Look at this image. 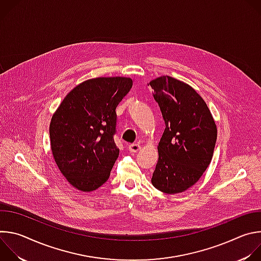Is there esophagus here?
Wrapping results in <instances>:
<instances>
[{"instance_id":"34e87169","label":"esophagus","mask_w":261,"mask_h":261,"mask_svg":"<svg viewBox=\"0 0 261 261\" xmlns=\"http://www.w3.org/2000/svg\"><path fill=\"white\" fill-rule=\"evenodd\" d=\"M140 146L141 145L139 143H130L128 145V148H129V151L131 153H136V152H138L140 150Z\"/></svg>"}]
</instances>
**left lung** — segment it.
<instances>
[{"label": "left lung", "instance_id": "left-lung-1", "mask_svg": "<svg viewBox=\"0 0 261 261\" xmlns=\"http://www.w3.org/2000/svg\"><path fill=\"white\" fill-rule=\"evenodd\" d=\"M150 86L165 123L152 184L166 194L180 193L193 186L210 165L217 127L206 103L189 85L161 76Z\"/></svg>", "mask_w": 261, "mask_h": 261}]
</instances>
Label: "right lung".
I'll list each match as a JSON object with an SVG mask.
<instances>
[{
	"mask_svg": "<svg viewBox=\"0 0 261 261\" xmlns=\"http://www.w3.org/2000/svg\"><path fill=\"white\" fill-rule=\"evenodd\" d=\"M132 87L127 77H98L74 88L53 116L55 161L68 181L90 192L107 181L120 150L115 142L117 106Z\"/></svg>",
	"mask_w": 261,
	"mask_h": 261,
	"instance_id": "add662e5",
	"label": "right lung"
}]
</instances>
